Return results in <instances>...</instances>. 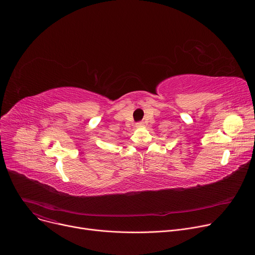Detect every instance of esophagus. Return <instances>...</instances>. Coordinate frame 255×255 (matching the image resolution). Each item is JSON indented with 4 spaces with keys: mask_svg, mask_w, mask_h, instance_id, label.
Instances as JSON below:
<instances>
[{
    "mask_svg": "<svg viewBox=\"0 0 255 255\" xmlns=\"http://www.w3.org/2000/svg\"><path fill=\"white\" fill-rule=\"evenodd\" d=\"M135 126H136L137 128H141V127H143V126H144V124H143L142 122H138V123L135 124Z\"/></svg>",
    "mask_w": 255,
    "mask_h": 255,
    "instance_id": "1",
    "label": "esophagus"
}]
</instances>
